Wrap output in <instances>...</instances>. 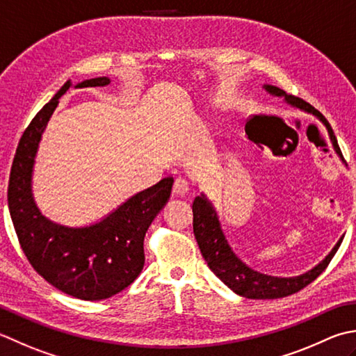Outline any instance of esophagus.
<instances>
[{
    "label": "esophagus",
    "mask_w": 356,
    "mask_h": 356,
    "mask_svg": "<svg viewBox=\"0 0 356 356\" xmlns=\"http://www.w3.org/2000/svg\"><path fill=\"white\" fill-rule=\"evenodd\" d=\"M172 193L177 194V196H186V194L190 193V184H188L185 179L177 177L176 182L172 185Z\"/></svg>",
    "instance_id": "esophagus-1"
}]
</instances>
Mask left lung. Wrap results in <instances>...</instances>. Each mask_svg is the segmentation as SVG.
Wrapping results in <instances>:
<instances>
[{
	"mask_svg": "<svg viewBox=\"0 0 356 356\" xmlns=\"http://www.w3.org/2000/svg\"><path fill=\"white\" fill-rule=\"evenodd\" d=\"M264 89L268 94L275 97H284V100L287 102L290 106L298 108L305 113H310L321 120L327 131H329L330 140L333 143V148L341 156V151L338 148L337 138L333 131L330 128L329 122L325 120V117L319 113L318 109L312 106L310 103L304 102L302 99H298L295 95H290L285 90L271 86L264 85ZM193 229L196 241L199 243L200 253L207 261L208 267L213 273L224 282L228 289H232L236 295L248 298V299H277L285 298L296 293V291L307 287L310 282H313L316 277L323 273L325 267L329 266L332 257L335 256L337 250L339 248L343 238H341L337 245L332 248V252L325 256V259L318 264L316 267L309 270L307 273L293 276V277H277L264 275L250 268L247 264H243L236 253L229 247L228 241L225 239V234L220 228V222L216 213L214 207L210 200L207 199L205 194H200L193 202Z\"/></svg>",
	"mask_w": 356,
	"mask_h": 356,
	"instance_id": "1",
	"label": "left lung"
}]
</instances>
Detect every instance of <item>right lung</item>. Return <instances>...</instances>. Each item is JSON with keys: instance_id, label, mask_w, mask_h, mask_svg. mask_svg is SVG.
Masks as SVG:
<instances>
[{"instance_id": "add662e5", "label": "right lung", "mask_w": 356, "mask_h": 356, "mask_svg": "<svg viewBox=\"0 0 356 356\" xmlns=\"http://www.w3.org/2000/svg\"><path fill=\"white\" fill-rule=\"evenodd\" d=\"M97 76L75 88L106 86ZM72 86L67 80L33 117L13 157L7 202L19 245L31 266L55 289L83 301H102L136 281L145 264L143 239L151 222L170 199L172 177L134 194L100 222L66 227L41 214L32 194V174L41 136L58 99Z\"/></svg>"}]
</instances>
